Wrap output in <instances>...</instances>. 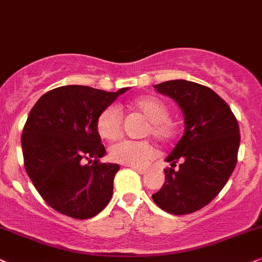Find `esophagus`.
<instances>
[{
  "label": "esophagus",
  "instance_id": "esophagus-1",
  "mask_svg": "<svg viewBox=\"0 0 262 262\" xmlns=\"http://www.w3.org/2000/svg\"><path fill=\"white\" fill-rule=\"evenodd\" d=\"M129 168H132V169H134L135 171H138L139 174H145L147 171L146 168H140V167H133V165H128Z\"/></svg>",
  "mask_w": 262,
  "mask_h": 262
}]
</instances>
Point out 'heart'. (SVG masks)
<instances>
[{"instance_id":"b5f03b06","label":"heart","mask_w":262,"mask_h":262,"mask_svg":"<svg viewBox=\"0 0 262 262\" xmlns=\"http://www.w3.org/2000/svg\"><path fill=\"white\" fill-rule=\"evenodd\" d=\"M134 107L148 120L144 135H152L161 142H168L177 134V125L169 118V106L160 98L144 97L134 101ZM123 115L117 105H108L99 114L97 129L101 138L117 140L122 134ZM157 151L148 140H122L111 146L110 157L117 163L144 165L156 157Z\"/></svg>"}]
</instances>
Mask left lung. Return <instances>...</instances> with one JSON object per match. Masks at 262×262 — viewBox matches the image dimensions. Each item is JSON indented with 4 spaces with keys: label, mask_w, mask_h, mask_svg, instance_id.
I'll return each instance as SVG.
<instances>
[{
    "label": "left lung",
    "mask_w": 262,
    "mask_h": 262,
    "mask_svg": "<svg viewBox=\"0 0 262 262\" xmlns=\"http://www.w3.org/2000/svg\"><path fill=\"white\" fill-rule=\"evenodd\" d=\"M161 94L178 102L184 112L185 133L165 161V183L152 194L167 213L186 215L210 203L236 167L239 127L227 102L205 85L175 79L156 84ZM178 160L179 169H173Z\"/></svg>",
    "instance_id": "left-lung-1"
}]
</instances>
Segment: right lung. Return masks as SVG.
Returning a JSON list of instances; mask_svg holds the SVG:
<instances>
[{"mask_svg":"<svg viewBox=\"0 0 262 262\" xmlns=\"http://www.w3.org/2000/svg\"><path fill=\"white\" fill-rule=\"evenodd\" d=\"M128 89L62 85L43 94L31 108L21 135L24 167L54 210L84 220L110 202L120 165L99 161L106 150L97 118Z\"/></svg>","mask_w":262,"mask_h":262,"instance_id":"1","label":"right lung"}]
</instances>
